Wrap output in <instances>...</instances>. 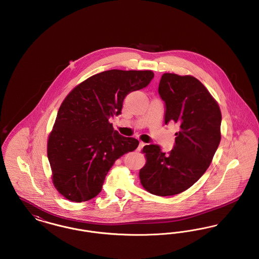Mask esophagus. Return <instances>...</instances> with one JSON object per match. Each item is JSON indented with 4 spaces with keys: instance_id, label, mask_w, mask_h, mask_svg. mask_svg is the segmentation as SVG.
<instances>
[{
    "instance_id": "34e87169",
    "label": "esophagus",
    "mask_w": 259,
    "mask_h": 259,
    "mask_svg": "<svg viewBox=\"0 0 259 259\" xmlns=\"http://www.w3.org/2000/svg\"><path fill=\"white\" fill-rule=\"evenodd\" d=\"M144 146H145V144L143 142H140V144H139V146L137 148V151H141V149L144 148Z\"/></svg>"
}]
</instances>
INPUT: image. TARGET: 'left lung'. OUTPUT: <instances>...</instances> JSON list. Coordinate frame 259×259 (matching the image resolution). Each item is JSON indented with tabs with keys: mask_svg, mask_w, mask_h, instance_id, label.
<instances>
[{
	"mask_svg": "<svg viewBox=\"0 0 259 259\" xmlns=\"http://www.w3.org/2000/svg\"><path fill=\"white\" fill-rule=\"evenodd\" d=\"M158 93L165 102V124L178 123L180 130L168 154L157 145L144 147L147 163L139 176L148 192L171 196L188 189L209 168L222 139V112L192 75L163 74Z\"/></svg>",
	"mask_w": 259,
	"mask_h": 259,
	"instance_id": "left-lung-1",
	"label": "left lung"
}]
</instances>
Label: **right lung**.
<instances>
[{"instance_id":"add662e5","label":"right lung","mask_w":259,"mask_h":259,"mask_svg":"<svg viewBox=\"0 0 259 259\" xmlns=\"http://www.w3.org/2000/svg\"><path fill=\"white\" fill-rule=\"evenodd\" d=\"M151 71L110 70L88 77L63 101L48 141L55 188L72 202L96 197L116 159L139 141L120 135L110 118L130 92L148 87Z\"/></svg>"}]
</instances>
